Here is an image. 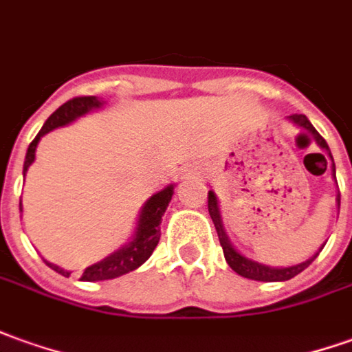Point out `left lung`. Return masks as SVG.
I'll list each match as a JSON object with an SVG mask.
<instances>
[{"instance_id":"left-lung-1","label":"left lung","mask_w":352,"mask_h":352,"mask_svg":"<svg viewBox=\"0 0 352 352\" xmlns=\"http://www.w3.org/2000/svg\"><path fill=\"white\" fill-rule=\"evenodd\" d=\"M289 118H292L297 126H301L305 130L312 132L316 144H318L322 149H326V151L329 153V147L328 144H326V140L316 132V128L310 124L307 116L292 115ZM329 157H331V153H329ZM331 161H333V159H331ZM333 174H336V164H333ZM339 199H341V197H338V203ZM208 214H210L212 222H214V228H217L218 239H220V245H222V251H224V256H226V263L230 264V268H232L234 272H237L239 276H243V278H249V280H256V282H285V280H292L297 274H301L305 268H309V264L312 263L320 253L318 251V253L314 254L312 258H309V261L297 264V266H289V268H270V266H264V264L249 261V258H245L243 254L237 253L236 249L230 245L226 234H224V228H222V220H220V210H218L217 197H214L212 191H208Z\"/></svg>"}]
</instances>
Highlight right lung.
Instances as JSON below:
<instances>
[{
	"label": "right lung",
	"mask_w": 352,
	"mask_h": 352,
	"mask_svg": "<svg viewBox=\"0 0 352 352\" xmlns=\"http://www.w3.org/2000/svg\"><path fill=\"white\" fill-rule=\"evenodd\" d=\"M101 107V101L96 99V96H82V98L69 99L65 105H60L53 115L45 120V124L42 126L40 134L36 135L32 140V144L28 145V151H26V159H24V174L28 170V166L34 162V157H36V147H38V142L43 134L51 132L53 128L57 126H65L72 122L74 118L86 115L91 109H98ZM172 193H174V186H168L164 188L159 193H155L151 199L147 201L142 208V214H140V220H138V230H135L134 239L128 243L122 249H118L116 253H113L111 256H107L99 263L88 266L84 272H82V278L84 282H99V280H113V278H118L122 274H128L135 270L138 266L149 258L155 251V247L161 239V230H159V224H161V218L164 214V210L168 207V203L172 199ZM21 210H23V203H21ZM45 264L53 268L55 272L63 274L69 278L70 272L63 270L59 266L51 264L45 261Z\"/></svg>",
	"instance_id": "1"
}]
</instances>
